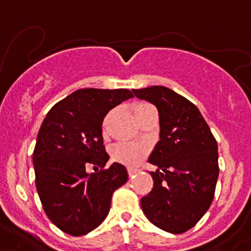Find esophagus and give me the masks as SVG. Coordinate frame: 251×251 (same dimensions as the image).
<instances>
[{
    "instance_id": "34e87169",
    "label": "esophagus",
    "mask_w": 251,
    "mask_h": 251,
    "mask_svg": "<svg viewBox=\"0 0 251 251\" xmlns=\"http://www.w3.org/2000/svg\"><path fill=\"white\" fill-rule=\"evenodd\" d=\"M136 173H138V171H136V169H131V168H128V169H127V174H128V177H130V178L134 177Z\"/></svg>"
}]
</instances>
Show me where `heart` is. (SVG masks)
Listing matches in <instances>:
<instances>
[{
    "instance_id": "heart-1",
    "label": "heart",
    "mask_w": 251,
    "mask_h": 251,
    "mask_svg": "<svg viewBox=\"0 0 251 251\" xmlns=\"http://www.w3.org/2000/svg\"><path fill=\"white\" fill-rule=\"evenodd\" d=\"M111 113L103 120V132L107 130L108 121H110ZM111 158L115 163L123 164L128 168L138 167L143 159L148 154V147L144 144H131V143H119L115 144L111 148Z\"/></svg>"
}]
</instances>
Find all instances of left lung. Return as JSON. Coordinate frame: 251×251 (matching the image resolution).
<instances>
[{
    "label": "left lung",
    "instance_id": "obj_1",
    "mask_svg": "<svg viewBox=\"0 0 251 251\" xmlns=\"http://www.w3.org/2000/svg\"><path fill=\"white\" fill-rule=\"evenodd\" d=\"M158 108L160 140L149 163L154 186L141 198L151 224L172 234L192 228L212 203L219 178L216 139L195 104L163 86L132 89Z\"/></svg>",
    "mask_w": 251,
    "mask_h": 251
}]
</instances>
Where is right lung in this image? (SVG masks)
I'll return each instance as SVG.
<instances>
[{"mask_svg":"<svg viewBox=\"0 0 251 251\" xmlns=\"http://www.w3.org/2000/svg\"><path fill=\"white\" fill-rule=\"evenodd\" d=\"M131 97L128 89H78L54 104L41 124L32 154L35 184L47 216L65 234L82 236L101 225L113 192L127 182L123 164L104 168L110 156L102 121Z\"/></svg>","mask_w":251,"mask_h":251,"instance_id":"add662e5","label":"right lung"}]
</instances>
